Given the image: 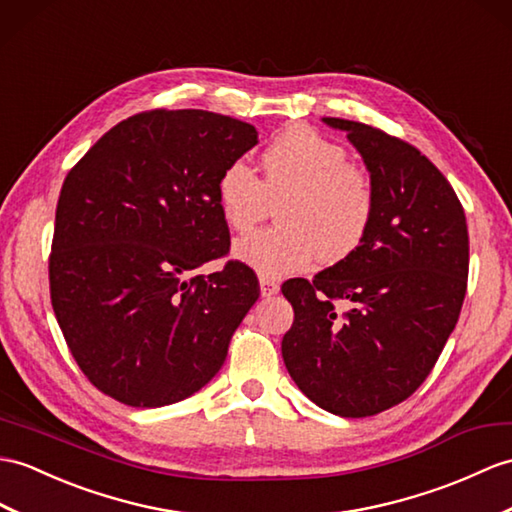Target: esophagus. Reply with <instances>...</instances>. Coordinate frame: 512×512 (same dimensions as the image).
Segmentation results:
<instances>
[{
    "label": "esophagus",
    "mask_w": 512,
    "mask_h": 512,
    "mask_svg": "<svg viewBox=\"0 0 512 512\" xmlns=\"http://www.w3.org/2000/svg\"><path fill=\"white\" fill-rule=\"evenodd\" d=\"M259 288H261V294H264V296H272V294L279 292V283L275 279H270V277H261Z\"/></svg>",
    "instance_id": "34e87169"
}]
</instances>
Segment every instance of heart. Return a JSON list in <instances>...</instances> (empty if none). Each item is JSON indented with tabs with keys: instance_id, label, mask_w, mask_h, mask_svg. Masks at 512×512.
Listing matches in <instances>:
<instances>
[{
	"instance_id": "b5f03b06",
	"label": "heart",
	"mask_w": 512,
	"mask_h": 512,
	"mask_svg": "<svg viewBox=\"0 0 512 512\" xmlns=\"http://www.w3.org/2000/svg\"><path fill=\"white\" fill-rule=\"evenodd\" d=\"M264 176L237 159L218 178L222 218L237 233L277 209L279 227L235 242V255L261 277H283L316 259L340 261L364 242L375 213L373 178L334 141L292 126L261 154Z\"/></svg>"
}]
</instances>
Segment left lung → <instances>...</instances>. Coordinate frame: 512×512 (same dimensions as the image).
I'll return each mask as SVG.
<instances>
[{"instance_id": "left-lung-1", "label": "left lung", "mask_w": 512, "mask_h": 512, "mask_svg": "<svg viewBox=\"0 0 512 512\" xmlns=\"http://www.w3.org/2000/svg\"><path fill=\"white\" fill-rule=\"evenodd\" d=\"M347 130L375 185V213L349 257L281 285L294 323L281 355L294 384L338 417H373L417 390L454 331L467 294L469 233L443 172L408 141Z\"/></svg>"}]
</instances>
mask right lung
I'll use <instances>...</instances> for the list:
<instances>
[{"instance_id":"1","label":"right lung","mask_w":512,"mask_h":512,"mask_svg":"<svg viewBox=\"0 0 512 512\" xmlns=\"http://www.w3.org/2000/svg\"><path fill=\"white\" fill-rule=\"evenodd\" d=\"M257 144L255 126L183 109L137 113L65 176L50 296L80 371L133 408L181 401L216 375L259 299L244 261L196 275L231 251L218 178Z\"/></svg>"}]
</instances>
